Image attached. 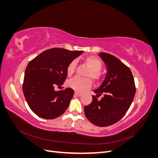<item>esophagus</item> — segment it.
<instances>
[{
	"mask_svg": "<svg viewBox=\"0 0 158 158\" xmlns=\"http://www.w3.org/2000/svg\"><path fill=\"white\" fill-rule=\"evenodd\" d=\"M74 94L76 95H77V96H81V95H82V94L80 92H74Z\"/></svg>",
	"mask_w": 158,
	"mask_h": 158,
	"instance_id": "1",
	"label": "esophagus"
}]
</instances>
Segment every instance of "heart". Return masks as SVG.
Masks as SVG:
<instances>
[{
	"mask_svg": "<svg viewBox=\"0 0 158 158\" xmlns=\"http://www.w3.org/2000/svg\"><path fill=\"white\" fill-rule=\"evenodd\" d=\"M85 62L90 69V71L87 75V77L91 78L95 81L98 80L101 77V74L99 73V71L102 68L101 60L97 57L91 56L87 57L85 60ZM76 65V60L71 61L69 63L67 66V69H66L68 76H70L74 73ZM92 82L90 78H80L78 77H75L67 82L68 86L77 91V92H82L85 89H88L92 87Z\"/></svg>",
	"mask_w": 158,
	"mask_h": 158,
	"instance_id": "1",
	"label": "heart"
}]
</instances>
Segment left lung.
<instances>
[{
	"label": "left lung",
	"instance_id": "left-lung-1",
	"mask_svg": "<svg viewBox=\"0 0 158 158\" xmlns=\"http://www.w3.org/2000/svg\"><path fill=\"white\" fill-rule=\"evenodd\" d=\"M107 68L101 85L94 91L92 102L85 106V117L94 125L107 127L123 117L130 107L136 93L135 80L131 69L113 55L99 53ZM102 94L101 100L97 98Z\"/></svg>",
	"mask_w": 158,
	"mask_h": 158
}]
</instances>
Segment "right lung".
Returning <instances> with one entry per match:
<instances>
[{"label": "right lung", "instance_id": "add662e5", "mask_svg": "<svg viewBox=\"0 0 158 158\" xmlns=\"http://www.w3.org/2000/svg\"><path fill=\"white\" fill-rule=\"evenodd\" d=\"M84 51L52 48L42 52L27 64L22 86L23 93L31 111L45 119L63 114L74 95L68 88L55 91L67 77V66Z\"/></svg>", "mask_w": 158, "mask_h": 158}]
</instances>
